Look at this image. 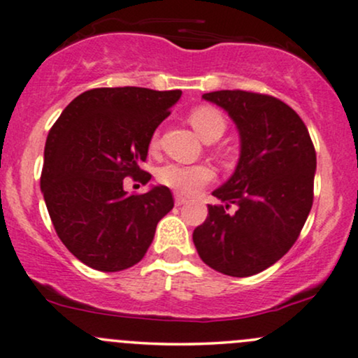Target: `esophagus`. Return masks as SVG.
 Returning a JSON list of instances; mask_svg holds the SVG:
<instances>
[{
  "mask_svg": "<svg viewBox=\"0 0 358 358\" xmlns=\"http://www.w3.org/2000/svg\"><path fill=\"white\" fill-rule=\"evenodd\" d=\"M187 202H188L187 196H183V195H180V193H176V195H175V203L178 205V207H180V205H185Z\"/></svg>",
  "mask_w": 358,
  "mask_h": 358,
  "instance_id": "esophagus-1",
  "label": "esophagus"
}]
</instances>
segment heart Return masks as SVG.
Returning a JSON list of instances; mask_svg holds the SVG:
<instances>
[{
	"instance_id": "heart-1",
	"label": "heart",
	"mask_w": 358,
	"mask_h": 358,
	"mask_svg": "<svg viewBox=\"0 0 358 358\" xmlns=\"http://www.w3.org/2000/svg\"><path fill=\"white\" fill-rule=\"evenodd\" d=\"M190 124L205 141H213L224 134L227 121L217 108L212 106H199L190 110ZM158 139L156 134L151 138L150 148H156ZM215 171L208 165H180V163H166L158 170L156 178L163 187L180 193V195H195L208 182H212Z\"/></svg>"
}]
</instances>
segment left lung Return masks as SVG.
<instances>
[{"mask_svg": "<svg viewBox=\"0 0 358 358\" xmlns=\"http://www.w3.org/2000/svg\"><path fill=\"white\" fill-rule=\"evenodd\" d=\"M234 119L241 158L193 231L207 266L234 278L268 269L293 248L313 205L316 153L296 110L268 94L217 90L203 94ZM236 206L231 213L228 208Z\"/></svg>", "mask_w": 358, "mask_h": 358, "instance_id": "1", "label": "left lung"}]
</instances>
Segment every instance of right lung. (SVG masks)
I'll return each instance as SVG.
<instances>
[{"mask_svg":"<svg viewBox=\"0 0 358 358\" xmlns=\"http://www.w3.org/2000/svg\"><path fill=\"white\" fill-rule=\"evenodd\" d=\"M182 90L99 87L62 110L45 143L40 187L57 236L89 268L116 273L138 264L158 222L173 208L168 187L127 193L124 178L146 185L148 146Z\"/></svg>","mask_w":358,"mask_h":358,"instance_id":"1","label":"right lung"}]
</instances>
